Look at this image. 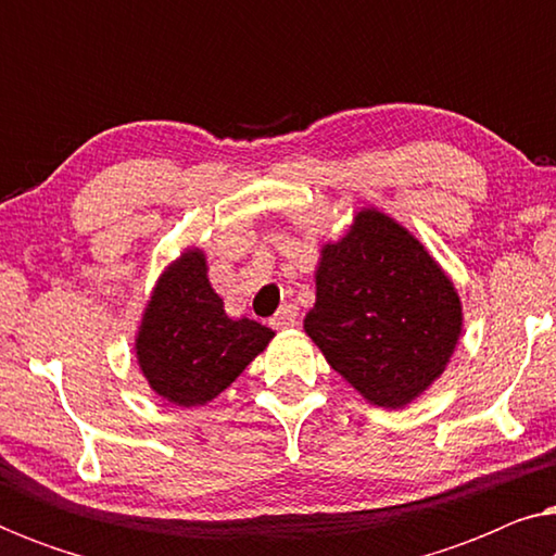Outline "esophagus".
I'll return each instance as SVG.
<instances>
[{
	"label": "esophagus",
	"instance_id": "1",
	"mask_svg": "<svg viewBox=\"0 0 556 556\" xmlns=\"http://www.w3.org/2000/svg\"><path fill=\"white\" fill-rule=\"evenodd\" d=\"M295 324H299V314H295L293 306H280L278 314L270 318L273 329H291Z\"/></svg>",
	"mask_w": 556,
	"mask_h": 556
}]
</instances>
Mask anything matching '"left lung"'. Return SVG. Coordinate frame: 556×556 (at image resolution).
I'll return each instance as SVG.
<instances>
[{"label": "left lung", "mask_w": 556, "mask_h": 556, "mask_svg": "<svg viewBox=\"0 0 556 556\" xmlns=\"http://www.w3.org/2000/svg\"><path fill=\"white\" fill-rule=\"evenodd\" d=\"M463 326L451 278L405 227L362 210L321 250L303 329L326 362L379 407H405L443 375Z\"/></svg>", "instance_id": "left-lung-1"}]
</instances>
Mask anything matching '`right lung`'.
Instances as JSON below:
<instances>
[{
	"label": "right lung",
	"mask_w": 556,
	"mask_h": 556,
	"mask_svg": "<svg viewBox=\"0 0 556 556\" xmlns=\"http://www.w3.org/2000/svg\"><path fill=\"white\" fill-rule=\"evenodd\" d=\"M270 339L268 326L225 314L223 299L207 280L202 250H187L159 278L136 356L159 397L197 407L227 390Z\"/></svg>",
	"instance_id": "1"
}]
</instances>
